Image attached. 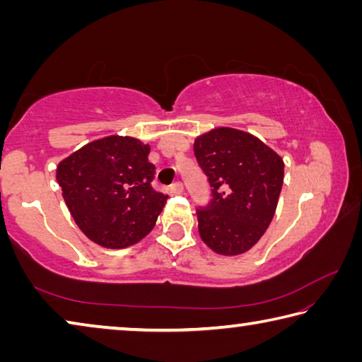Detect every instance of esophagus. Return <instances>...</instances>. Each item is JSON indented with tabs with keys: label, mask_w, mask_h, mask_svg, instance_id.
<instances>
[{
	"label": "esophagus",
	"mask_w": 362,
	"mask_h": 362,
	"mask_svg": "<svg viewBox=\"0 0 362 362\" xmlns=\"http://www.w3.org/2000/svg\"><path fill=\"white\" fill-rule=\"evenodd\" d=\"M182 192H183V185L180 182H174L173 185H170V193H174V194H182Z\"/></svg>",
	"instance_id": "esophagus-1"
}]
</instances>
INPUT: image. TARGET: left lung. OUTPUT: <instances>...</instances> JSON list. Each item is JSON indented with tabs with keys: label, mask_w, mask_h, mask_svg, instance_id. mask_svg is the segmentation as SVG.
<instances>
[{
	"label": "left lung",
	"mask_w": 362,
	"mask_h": 362,
	"mask_svg": "<svg viewBox=\"0 0 362 362\" xmlns=\"http://www.w3.org/2000/svg\"><path fill=\"white\" fill-rule=\"evenodd\" d=\"M211 199L196 209L199 236L214 252L238 255L272 223L284 180V161L260 139L231 127L203 134L193 145Z\"/></svg>",
	"instance_id": "1"
}]
</instances>
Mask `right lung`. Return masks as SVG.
Returning <instances> with one entry per match:
<instances>
[{
    "mask_svg": "<svg viewBox=\"0 0 362 362\" xmlns=\"http://www.w3.org/2000/svg\"><path fill=\"white\" fill-rule=\"evenodd\" d=\"M150 146L110 136L84 145L57 166L66 207L90 241L122 249L148 235L168 194L151 187Z\"/></svg>",
    "mask_w": 362,
    "mask_h": 362,
    "instance_id": "obj_1",
    "label": "right lung"
}]
</instances>
